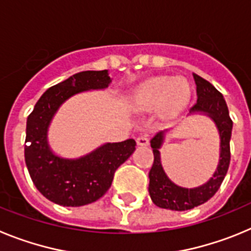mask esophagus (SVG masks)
I'll list each match as a JSON object with an SVG mask.
<instances>
[{
    "instance_id": "34e87169",
    "label": "esophagus",
    "mask_w": 251,
    "mask_h": 251,
    "mask_svg": "<svg viewBox=\"0 0 251 251\" xmlns=\"http://www.w3.org/2000/svg\"><path fill=\"white\" fill-rule=\"evenodd\" d=\"M137 145L141 146V147H146V146L150 145V141H148L147 136H141L137 138Z\"/></svg>"
}]
</instances>
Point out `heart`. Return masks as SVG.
Listing matches in <instances>:
<instances>
[{"label":"heart","mask_w":251,"mask_h":251,"mask_svg":"<svg viewBox=\"0 0 251 251\" xmlns=\"http://www.w3.org/2000/svg\"><path fill=\"white\" fill-rule=\"evenodd\" d=\"M191 89L183 79L172 76L151 77L138 86L133 101L143 110L158 109L165 118H174L187 106Z\"/></svg>","instance_id":"b5f03b06"}]
</instances>
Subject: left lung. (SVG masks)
<instances>
[{"mask_svg": "<svg viewBox=\"0 0 251 251\" xmlns=\"http://www.w3.org/2000/svg\"><path fill=\"white\" fill-rule=\"evenodd\" d=\"M196 83L197 103L192 106L187 115H205L214 122L220 138V156L214 175L207 182L197 187H182L178 186L167 176L161 161L162 145L165 143L166 133L168 129L158 132L151 139L153 150V166L150 171V186L148 191L153 203L158 207L168 208L174 211H186L202 205L210 200L220 188L230 165V138H231L232 122L230 119L229 109L223 94L217 92L212 84L203 77L194 74Z\"/></svg>", "mask_w": 251, "mask_h": 251, "instance_id": "left-lung-1", "label": "left lung"}]
</instances>
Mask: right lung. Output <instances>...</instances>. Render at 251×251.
Returning <instances> with one entry per match:
<instances>
[{
  "instance_id": "1",
  "label": "right lung",
  "mask_w": 251,
  "mask_h": 251,
  "mask_svg": "<svg viewBox=\"0 0 251 251\" xmlns=\"http://www.w3.org/2000/svg\"><path fill=\"white\" fill-rule=\"evenodd\" d=\"M112 83L108 70H88L51 86L35 104L26 123L25 161L36 188L60 206H84L99 200L112 186L115 170L136 150V141L104 143L76 158L54 152L49 143V128L66 100L90 90H105Z\"/></svg>"
}]
</instances>
